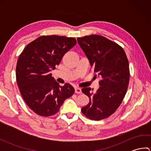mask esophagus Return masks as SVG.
<instances>
[{
  "instance_id": "1",
  "label": "esophagus",
  "mask_w": 151,
  "mask_h": 151,
  "mask_svg": "<svg viewBox=\"0 0 151 151\" xmlns=\"http://www.w3.org/2000/svg\"><path fill=\"white\" fill-rule=\"evenodd\" d=\"M75 92V93L81 94V93H82V90H81V89L80 88H76Z\"/></svg>"
}]
</instances>
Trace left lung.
Masks as SVG:
<instances>
[{"instance_id": "8db88e82", "label": "left lung", "mask_w": 151, "mask_h": 151, "mask_svg": "<svg viewBox=\"0 0 151 151\" xmlns=\"http://www.w3.org/2000/svg\"><path fill=\"white\" fill-rule=\"evenodd\" d=\"M91 66L101 77L100 87L93 93L90 88L82 91L89 99L82 114L91 120L110 117L123 101L129 83V60L123 49L116 43L99 35L77 38Z\"/></svg>"}]
</instances>
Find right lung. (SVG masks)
<instances>
[{"label": "right lung", "mask_w": 151, "mask_h": 151, "mask_svg": "<svg viewBox=\"0 0 151 151\" xmlns=\"http://www.w3.org/2000/svg\"><path fill=\"white\" fill-rule=\"evenodd\" d=\"M76 43L74 37L42 36L28 44L19 55L16 66L17 86L28 107L40 116L56 114L75 92L69 84L60 86L50 71Z\"/></svg>", "instance_id": "1"}]
</instances>
